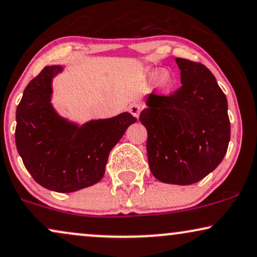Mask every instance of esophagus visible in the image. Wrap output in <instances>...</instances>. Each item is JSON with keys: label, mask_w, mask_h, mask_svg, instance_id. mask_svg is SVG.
<instances>
[{"label": "esophagus", "mask_w": 257, "mask_h": 257, "mask_svg": "<svg viewBox=\"0 0 257 257\" xmlns=\"http://www.w3.org/2000/svg\"><path fill=\"white\" fill-rule=\"evenodd\" d=\"M141 110H142V105L140 103H133L129 105V111H131V114L133 116H135L136 118H139Z\"/></svg>", "instance_id": "1"}]
</instances>
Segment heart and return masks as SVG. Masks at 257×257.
<instances>
[{"label": "heart", "mask_w": 257, "mask_h": 257, "mask_svg": "<svg viewBox=\"0 0 257 257\" xmlns=\"http://www.w3.org/2000/svg\"><path fill=\"white\" fill-rule=\"evenodd\" d=\"M152 75L153 76H157V75H160L159 85L163 91H169L170 89H172L173 78H172V76H170L169 73H167V71H163V73H160V71H154Z\"/></svg>", "instance_id": "heart-1"}]
</instances>
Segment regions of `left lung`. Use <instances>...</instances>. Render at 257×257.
<instances>
[{
    "label": "left lung",
    "mask_w": 257,
    "mask_h": 257,
    "mask_svg": "<svg viewBox=\"0 0 257 257\" xmlns=\"http://www.w3.org/2000/svg\"><path fill=\"white\" fill-rule=\"evenodd\" d=\"M182 85L150 94L140 121L150 172L164 183H196L222 162L230 140L227 97L206 66L177 57Z\"/></svg>",
    "instance_id": "left-lung-1"
}]
</instances>
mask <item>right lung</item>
I'll return each mask as SVG.
<instances>
[{
  "label": "right lung",
  "mask_w": 257,
  "mask_h": 257,
  "mask_svg": "<svg viewBox=\"0 0 257 257\" xmlns=\"http://www.w3.org/2000/svg\"><path fill=\"white\" fill-rule=\"evenodd\" d=\"M61 66L44 67L25 89L16 109L15 141L23 164L41 186L73 193L97 183L109 153L136 118L129 112L78 126L56 114L51 80Z\"/></svg>",
  "instance_id": "add662e5"
}]
</instances>
